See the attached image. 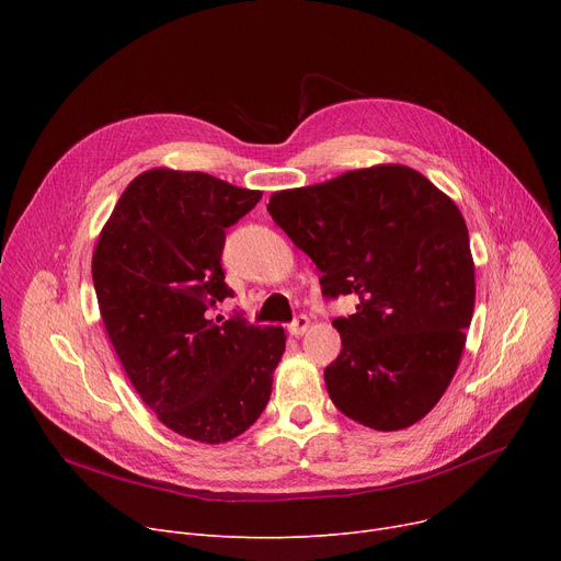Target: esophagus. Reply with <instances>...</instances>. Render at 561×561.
Wrapping results in <instances>:
<instances>
[{"mask_svg": "<svg viewBox=\"0 0 561 561\" xmlns=\"http://www.w3.org/2000/svg\"><path fill=\"white\" fill-rule=\"evenodd\" d=\"M309 325H311V320H309L307 316H298V318L293 320L290 325H288V332H290L293 336H302V334L309 330Z\"/></svg>", "mask_w": 561, "mask_h": 561, "instance_id": "1", "label": "esophagus"}]
</instances>
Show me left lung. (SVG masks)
I'll return each instance as SVG.
<instances>
[{
  "label": "left lung",
  "instance_id": "8db88e82",
  "mask_svg": "<svg viewBox=\"0 0 561 561\" xmlns=\"http://www.w3.org/2000/svg\"><path fill=\"white\" fill-rule=\"evenodd\" d=\"M268 211L322 273V296H357L336 318L332 402L379 432L419 423L457 373L476 307V263L457 204L419 170L379 163L277 191Z\"/></svg>",
  "mask_w": 561,
  "mask_h": 561
}]
</instances>
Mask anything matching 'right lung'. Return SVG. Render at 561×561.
I'll list each match as a JSON object with an SVG mask.
<instances>
[{
  "instance_id": "obj_1",
  "label": "right lung",
  "mask_w": 561,
  "mask_h": 561,
  "mask_svg": "<svg viewBox=\"0 0 561 561\" xmlns=\"http://www.w3.org/2000/svg\"><path fill=\"white\" fill-rule=\"evenodd\" d=\"M259 199L206 172L145 170L93 252L100 313L136 393L165 427L209 446L261 416L286 350L282 328L206 318L233 296L220 265L225 229Z\"/></svg>"
}]
</instances>
